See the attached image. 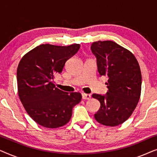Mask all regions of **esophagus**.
Here are the masks:
<instances>
[{
	"mask_svg": "<svg viewBox=\"0 0 157 157\" xmlns=\"http://www.w3.org/2000/svg\"><path fill=\"white\" fill-rule=\"evenodd\" d=\"M91 98V95H90V94H84V93L82 94V98H83V99L89 100Z\"/></svg>",
	"mask_w": 157,
	"mask_h": 157,
	"instance_id": "obj_1",
	"label": "esophagus"
}]
</instances>
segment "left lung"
Listing matches in <instances>:
<instances>
[{
  "label": "left lung",
  "instance_id": "left-lung-1",
  "mask_svg": "<svg viewBox=\"0 0 157 157\" xmlns=\"http://www.w3.org/2000/svg\"><path fill=\"white\" fill-rule=\"evenodd\" d=\"M91 49L100 76L109 77L106 95H92L101 104L94 118L102 125L117 126L131 117L140 98V66L130 51L111 40L94 42Z\"/></svg>",
  "mask_w": 157,
  "mask_h": 157
}]
</instances>
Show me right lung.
Masks as SVG:
<instances>
[{
	"mask_svg": "<svg viewBox=\"0 0 157 157\" xmlns=\"http://www.w3.org/2000/svg\"><path fill=\"white\" fill-rule=\"evenodd\" d=\"M80 44L67 46L41 44L23 56L17 68L18 93L31 119L39 125L56 128L66 125L73 107L81 101L78 92L61 91L53 82L65 63L77 53Z\"/></svg>",
	"mask_w": 157,
	"mask_h": 157,
	"instance_id": "obj_1",
	"label": "right lung"
}]
</instances>
